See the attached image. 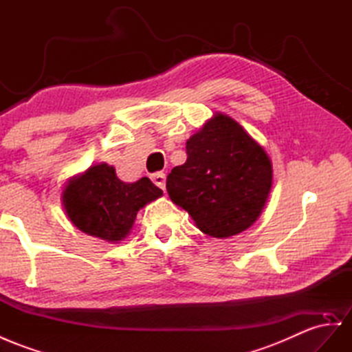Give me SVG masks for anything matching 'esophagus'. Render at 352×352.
<instances>
[{
  "instance_id": "34e87169",
  "label": "esophagus",
  "mask_w": 352,
  "mask_h": 352,
  "mask_svg": "<svg viewBox=\"0 0 352 352\" xmlns=\"http://www.w3.org/2000/svg\"><path fill=\"white\" fill-rule=\"evenodd\" d=\"M151 179H153V183H155L159 188H162V190H165L166 182H165V174H164V173L153 174V175H151Z\"/></svg>"
}]
</instances>
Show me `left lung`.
I'll return each mask as SVG.
<instances>
[{
  "label": "left lung",
  "mask_w": 352,
  "mask_h": 352,
  "mask_svg": "<svg viewBox=\"0 0 352 352\" xmlns=\"http://www.w3.org/2000/svg\"><path fill=\"white\" fill-rule=\"evenodd\" d=\"M186 164L166 178L175 205L212 238H230L253 226L272 188V160L232 119L214 113L186 142Z\"/></svg>",
  "instance_id": "1"
}]
</instances>
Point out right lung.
Masks as SVG:
<instances>
[{"instance_id": "add662e5", "label": "right lung", "mask_w": 352, "mask_h": 352, "mask_svg": "<svg viewBox=\"0 0 352 352\" xmlns=\"http://www.w3.org/2000/svg\"><path fill=\"white\" fill-rule=\"evenodd\" d=\"M162 195L147 177L124 183L114 166L102 162L69 177L60 199L68 220L78 230L117 244L129 235L142 206Z\"/></svg>"}]
</instances>
